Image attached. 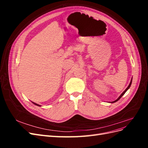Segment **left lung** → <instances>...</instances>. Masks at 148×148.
Instances as JSON below:
<instances>
[{"mask_svg": "<svg viewBox=\"0 0 148 148\" xmlns=\"http://www.w3.org/2000/svg\"><path fill=\"white\" fill-rule=\"evenodd\" d=\"M132 79H131V82H130V84H129V85H128V86L127 88V89H125V90L122 93V95H121L119 97H118V99H116L115 101H113V102H111V103H114V102H117V101H118L120 99V98L121 97H122L123 95H124V94L125 93V92H126V91L128 90V89L130 88V86H131V84H132Z\"/></svg>", "mask_w": 148, "mask_h": 148, "instance_id": "left-lung-1", "label": "left lung"}]
</instances>
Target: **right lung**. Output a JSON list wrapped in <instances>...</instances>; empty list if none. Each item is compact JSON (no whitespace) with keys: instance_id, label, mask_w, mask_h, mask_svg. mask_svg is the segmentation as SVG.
Segmentation results:
<instances>
[{"instance_id":"add662e5","label":"right lung","mask_w":148,"mask_h":148,"mask_svg":"<svg viewBox=\"0 0 148 148\" xmlns=\"http://www.w3.org/2000/svg\"><path fill=\"white\" fill-rule=\"evenodd\" d=\"M34 104H35L36 106H41L40 105H39V104H36V103H34V102H32Z\"/></svg>"}]
</instances>
